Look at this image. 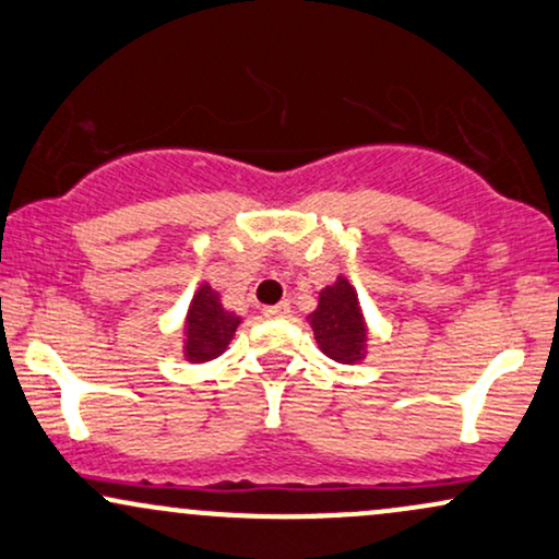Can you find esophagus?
I'll return each instance as SVG.
<instances>
[{
	"instance_id": "34e87169",
	"label": "esophagus",
	"mask_w": 559,
	"mask_h": 559,
	"mask_svg": "<svg viewBox=\"0 0 559 559\" xmlns=\"http://www.w3.org/2000/svg\"><path fill=\"white\" fill-rule=\"evenodd\" d=\"M288 312H292V305H288L286 299L273 307H265V318H288Z\"/></svg>"
}]
</instances>
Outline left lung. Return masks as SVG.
I'll return each instance as SVG.
<instances>
[{
    "label": "left lung",
    "mask_w": 559,
    "mask_h": 559,
    "mask_svg": "<svg viewBox=\"0 0 559 559\" xmlns=\"http://www.w3.org/2000/svg\"><path fill=\"white\" fill-rule=\"evenodd\" d=\"M314 341L328 359L338 365H359L369 354V325L352 281L338 275L320 288L318 307L307 314Z\"/></svg>",
    "instance_id": "left-lung-1"
}]
</instances>
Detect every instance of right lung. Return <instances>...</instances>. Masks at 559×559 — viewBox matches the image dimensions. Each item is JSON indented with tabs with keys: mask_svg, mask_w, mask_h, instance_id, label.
<instances>
[{
	"mask_svg": "<svg viewBox=\"0 0 559 559\" xmlns=\"http://www.w3.org/2000/svg\"><path fill=\"white\" fill-rule=\"evenodd\" d=\"M241 320L245 318L226 309L221 294L203 281L198 292L192 294L185 325H181V354H185V359L190 365H205V361L218 359L231 344Z\"/></svg>",
	"mask_w": 559,
	"mask_h": 559,
	"instance_id": "right-lung-1",
	"label": "right lung"
}]
</instances>
